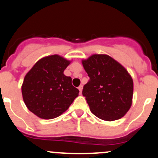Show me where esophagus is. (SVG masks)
Wrapping results in <instances>:
<instances>
[{"label":"esophagus","instance_id":"1","mask_svg":"<svg viewBox=\"0 0 158 158\" xmlns=\"http://www.w3.org/2000/svg\"><path fill=\"white\" fill-rule=\"evenodd\" d=\"M82 88H83V86H82V85H80L79 86V92H80V93H82Z\"/></svg>","mask_w":158,"mask_h":158}]
</instances>
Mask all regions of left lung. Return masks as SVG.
I'll return each instance as SVG.
<instances>
[{
    "mask_svg": "<svg viewBox=\"0 0 158 158\" xmlns=\"http://www.w3.org/2000/svg\"><path fill=\"white\" fill-rule=\"evenodd\" d=\"M82 65L89 76L82 95L92 114L105 121L123 117L133 96V80L128 71L107 55H92Z\"/></svg>",
    "mask_w": 158,
    "mask_h": 158,
    "instance_id": "1",
    "label": "left lung"
}]
</instances>
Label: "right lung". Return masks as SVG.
Instances as JSON below:
<instances>
[{
  "label": "right lung",
  "mask_w": 158,
  "mask_h": 158,
  "mask_svg": "<svg viewBox=\"0 0 158 158\" xmlns=\"http://www.w3.org/2000/svg\"><path fill=\"white\" fill-rule=\"evenodd\" d=\"M70 62L58 55L40 60L27 73L22 95L27 109L39 118L52 119L66 111L79 95L63 72Z\"/></svg>",
  "instance_id": "obj_1"
}]
</instances>
